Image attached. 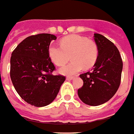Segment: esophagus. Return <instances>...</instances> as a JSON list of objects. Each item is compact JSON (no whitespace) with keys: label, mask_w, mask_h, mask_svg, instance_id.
Masks as SVG:
<instances>
[{"label":"esophagus","mask_w":134,"mask_h":134,"mask_svg":"<svg viewBox=\"0 0 134 134\" xmlns=\"http://www.w3.org/2000/svg\"><path fill=\"white\" fill-rule=\"evenodd\" d=\"M74 79V77H71V76H68V77H67L66 78V80H72Z\"/></svg>","instance_id":"esophagus-1"}]
</instances>
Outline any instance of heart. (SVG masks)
<instances>
[{"label": "heart", "mask_w": 134, "mask_h": 134, "mask_svg": "<svg viewBox=\"0 0 134 134\" xmlns=\"http://www.w3.org/2000/svg\"><path fill=\"white\" fill-rule=\"evenodd\" d=\"M50 59L58 66L65 65L71 56V63L60 68L59 72L66 75L79 73L82 68H92L98 58V47L92 40L78 35H71L61 40V46L51 44L48 49Z\"/></svg>", "instance_id": "heart-1"}]
</instances>
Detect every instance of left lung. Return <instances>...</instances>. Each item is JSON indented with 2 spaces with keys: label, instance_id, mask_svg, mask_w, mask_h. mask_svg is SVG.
<instances>
[{
  "label": "left lung",
  "instance_id": "left-lung-1",
  "mask_svg": "<svg viewBox=\"0 0 134 134\" xmlns=\"http://www.w3.org/2000/svg\"><path fill=\"white\" fill-rule=\"evenodd\" d=\"M94 40L98 47V58L92 71L80 75L83 85L78 94L85 104L98 106L109 101L118 90L123 63L111 41L97 33L94 34Z\"/></svg>",
  "mask_w": 134,
  "mask_h": 134
}]
</instances>
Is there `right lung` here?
Masks as SVG:
<instances>
[{
	"label": "right lung",
	"instance_id": "1",
	"mask_svg": "<svg viewBox=\"0 0 134 134\" xmlns=\"http://www.w3.org/2000/svg\"><path fill=\"white\" fill-rule=\"evenodd\" d=\"M56 37L39 34L27 37L18 44L10 58V78L18 94L35 107L51 104L65 81L63 75H54L55 66L48 49Z\"/></svg>",
	"mask_w": 134,
	"mask_h": 134
}]
</instances>
